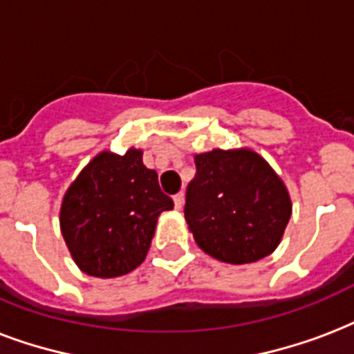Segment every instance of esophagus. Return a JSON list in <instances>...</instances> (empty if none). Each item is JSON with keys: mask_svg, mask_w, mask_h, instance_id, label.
Wrapping results in <instances>:
<instances>
[{"mask_svg": "<svg viewBox=\"0 0 354 354\" xmlns=\"http://www.w3.org/2000/svg\"><path fill=\"white\" fill-rule=\"evenodd\" d=\"M183 202H185V194L183 193L174 194V207H176V209H182Z\"/></svg>", "mask_w": 354, "mask_h": 354, "instance_id": "obj_1", "label": "esophagus"}]
</instances>
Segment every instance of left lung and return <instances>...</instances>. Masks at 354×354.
I'll use <instances>...</instances> for the list:
<instances>
[{
    "instance_id": "1",
    "label": "left lung",
    "mask_w": 354,
    "mask_h": 354,
    "mask_svg": "<svg viewBox=\"0 0 354 354\" xmlns=\"http://www.w3.org/2000/svg\"><path fill=\"white\" fill-rule=\"evenodd\" d=\"M194 165L183 213L196 244L230 264L255 263L274 252L292 202L266 160L250 149H215L194 156Z\"/></svg>"
}]
</instances>
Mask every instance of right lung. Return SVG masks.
<instances>
[{
	"label": "right lung",
	"mask_w": 354,
	"mask_h": 354,
	"mask_svg": "<svg viewBox=\"0 0 354 354\" xmlns=\"http://www.w3.org/2000/svg\"><path fill=\"white\" fill-rule=\"evenodd\" d=\"M174 207L143 165V152H101L64 194L60 230L71 257L84 274L119 277L143 263L158 216Z\"/></svg>",
	"instance_id": "add662e5"
}]
</instances>
